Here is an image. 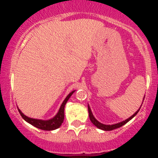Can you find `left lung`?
<instances>
[{"label": "left lung", "mask_w": 158, "mask_h": 158, "mask_svg": "<svg viewBox=\"0 0 158 158\" xmlns=\"http://www.w3.org/2000/svg\"><path fill=\"white\" fill-rule=\"evenodd\" d=\"M140 109H141V108H140ZM140 109H138V111H137L136 112H135V114H133V115L131 116L130 118H128V119H126V120L123 121V122H119V123L114 124V125H104V124L100 123V122H98V121H97L96 119H95V118L94 117V116H93V114H92V111H91L90 107H89V106L88 105L89 115V118H90L91 122H92V123L93 124V125H95V126H96L97 128H98L102 129V130H103V131H111V130H114V129L118 128H120V127L123 126L124 125H125V124H126L127 122H128L129 121L131 120V119L135 117V115H136L137 113H138V111H139Z\"/></svg>", "instance_id": "8db88e82"}]
</instances>
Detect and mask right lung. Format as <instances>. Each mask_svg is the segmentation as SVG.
I'll use <instances>...</instances> for the list:
<instances>
[{"mask_svg": "<svg viewBox=\"0 0 158 158\" xmlns=\"http://www.w3.org/2000/svg\"><path fill=\"white\" fill-rule=\"evenodd\" d=\"M75 91L71 92L69 95L66 96V98H65V100L63 101V102L62 103L61 106H60V110H59L58 113L54 116L52 118L49 119V120H40V119H35V118H31L27 117V116L25 115L23 113H22V111L18 109L19 112H20V115L22 116L23 119L26 121L27 122L30 123V125H33L36 128L41 129V130L44 131H52L55 130V129L60 128L61 126L62 123L63 122L64 120V109L65 106H66V102L69 100L72 95L73 94Z\"/></svg>", "mask_w": 158, "mask_h": 158, "instance_id": "add662e5", "label": "right lung"}]
</instances>
